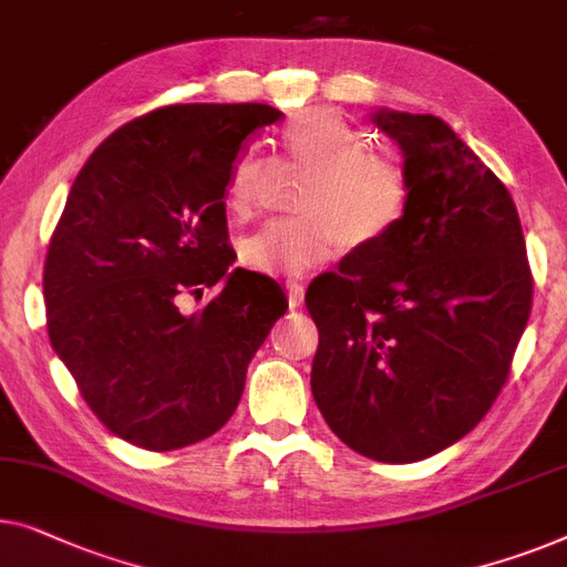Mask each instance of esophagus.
<instances>
[{
  "instance_id": "obj_1",
  "label": "esophagus",
  "mask_w": 567,
  "mask_h": 567,
  "mask_svg": "<svg viewBox=\"0 0 567 567\" xmlns=\"http://www.w3.org/2000/svg\"><path fill=\"white\" fill-rule=\"evenodd\" d=\"M286 289H289V303L291 307H301L303 303V291H307V286L301 281H289L286 284Z\"/></svg>"
}]
</instances>
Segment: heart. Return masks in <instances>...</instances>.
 Returning a JSON list of instances; mask_svg holds the SVG:
<instances>
[{"label": "heart", "instance_id": "b5f03b06", "mask_svg": "<svg viewBox=\"0 0 567 567\" xmlns=\"http://www.w3.org/2000/svg\"><path fill=\"white\" fill-rule=\"evenodd\" d=\"M286 153L311 176L303 184L299 219L270 223L243 243L250 268L276 276H301L338 258L348 248L371 250L396 233L412 204L406 163L368 145V137L330 106H311L281 130ZM258 147H245L229 168L225 207L233 217H250L258 176Z\"/></svg>", "mask_w": 567, "mask_h": 567}]
</instances>
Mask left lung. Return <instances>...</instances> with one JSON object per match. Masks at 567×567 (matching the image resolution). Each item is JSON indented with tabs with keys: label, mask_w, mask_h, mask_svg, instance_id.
Returning a JSON list of instances; mask_svg holds the SVG:
<instances>
[{
	"label": "left lung",
	"mask_w": 567,
	"mask_h": 567,
	"mask_svg": "<svg viewBox=\"0 0 567 567\" xmlns=\"http://www.w3.org/2000/svg\"><path fill=\"white\" fill-rule=\"evenodd\" d=\"M404 151L406 219L309 284L319 330L311 393L344 445L424 461L465 437L502 393L532 311L512 194L434 114L379 110Z\"/></svg>",
	"instance_id": "8db88e82"
}]
</instances>
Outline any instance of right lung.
Returning a JSON list of instances; mask_svg holds the SVG:
<instances>
[{
    "label": "right lung",
    "instance_id": "add662e5",
    "mask_svg": "<svg viewBox=\"0 0 567 567\" xmlns=\"http://www.w3.org/2000/svg\"><path fill=\"white\" fill-rule=\"evenodd\" d=\"M268 104H171L130 120L79 171L43 268L48 338L106 430L143 450L194 445L235 414L286 315L281 286L229 268L225 186ZM224 284L207 308L181 301Z\"/></svg>",
    "mask_w": 567,
    "mask_h": 567
}]
</instances>
